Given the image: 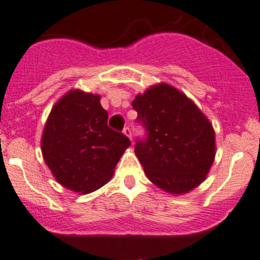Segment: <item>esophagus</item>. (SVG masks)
Listing matches in <instances>:
<instances>
[{
  "label": "esophagus",
  "instance_id": "34e87169",
  "mask_svg": "<svg viewBox=\"0 0 260 260\" xmlns=\"http://www.w3.org/2000/svg\"><path fill=\"white\" fill-rule=\"evenodd\" d=\"M123 133H124V135L127 136V137L129 138L131 141H132V132H131V128L129 127H124V128H123Z\"/></svg>",
  "mask_w": 260,
  "mask_h": 260
}]
</instances>
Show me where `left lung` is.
I'll list each match as a JSON object with an SVG mask.
<instances>
[{
    "mask_svg": "<svg viewBox=\"0 0 260 260\" xmlns=\"http://www.w3.org/2000/svg\"><path fill=\"white\" fill-rule=\"evenodd\" d=\"M132 107L146 132L135 152L148 179L173 194L201 184L214 160L215 142L212 124L194 103L160 83L138 94Z\"/></svg>",
    "mask_w": 260,
    "mask_h": 260,
    "instance_id": "obj_1",
    "label": "left lung"
}]
</instances>
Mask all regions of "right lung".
I'll use <instances>...</instances> for the list:
<instances>
[{
	"mask_svg": "<svg viewBox=\"0 0 260 260\" xmlns=\"http://www.w3.org/2000/svg\"><path fill=\"white\" fill-rule=\"evenodd\" d=\"M100 95L71 91L54 105L42 136V153L59 184L89 193L113 176L114 167L131 144L108 127Z\"/></svg>",
	"mask_w": 260,
	"mask_h": 260,
	"instance_id": "right-lung-1",
	"label": "right lung"
}]
</instances>
